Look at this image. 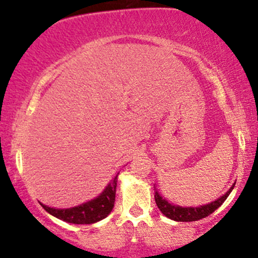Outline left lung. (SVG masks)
<instances>
[{
	"label": "left lung",
	"instance_id": "8db88e82",
	"mask_svg": "<svg viewBox=\"0 0 258 258\" xmlns=\"http://www.w3.org/2000/svg\"><path fill=\"white\" fill-rule=\"evenodd\" d=\"M232 186L230 188V191L226 192L222 197L217 200V201L211 202L209 205H205V206L200 207H181V206H175V205L170 204V202L166 201L165 199L158 195V192H155V201L157 207L160 209L161 212L166 216V217L171 218L173 221H178V222H191V221H199L201 218L207 217L211 213L215 212L223 202L226 201V199L228 197V195L231 194V191L233 189Z\"/></svg>",
	"mask_w": 258,
	"mask_h": 258
}]
</instances>
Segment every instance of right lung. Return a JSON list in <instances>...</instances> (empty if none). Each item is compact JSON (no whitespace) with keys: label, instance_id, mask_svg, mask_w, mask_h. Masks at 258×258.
Wrapping results in <instances>:
<instances>
[{"label":"right lung","instance_id":"add662e5","mask_svg":"<svg viewBox=\"0 0 258 258\" xmlns=\"http://www.w3.org/2000/svg\"><path fill=\"white\" fill-rule=\"evenodd\" d=\"M116 186L117 176L97 199L86 202L81 206L72 207V209H51V207L45 206L42 204H41V206L52 216L66 221V222L76 223V225H90V223H95L97 221L103 220L110 215L113 209L114 199H116Z\"/></svg>","mask_w":258,"mask_h":258}]
</instances>
